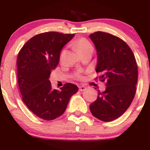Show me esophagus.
<instances>
[{
    "mask_svg": "<svg viewBox=\"0 0 150 150\" xmlns=\"http://www.w3.org/2000/svg\"><path fill=\"white\" fill-rule=\"evenodd\" d=\"M86 89V87L85 86H80L79 87V90L80 91V92H82V91H85Z\"/></svg>",
    "mask_w": 150,
    "mask_h": 150,
    "instance_id": "esophagus-1",
    "label": "esophagus"
}]
</instances>
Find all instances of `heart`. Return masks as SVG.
<instances>
[{
  "label": "heart",
  "mask_w": 150,
  "mask_h": 150,
  "mask_svg": "<svg viewBox=\"0 0 150 150\" xmlns=\"http://www.w3.org/2000/svg\"><path fill=\"white\" fill-rule=\"evenodd\" d=\"M74 46H75L77 52L80 54L85 52V51H88L89 49H92V46L91 45L90 43L85 38H81V39L77 40L74 44Z\"/></svg>",
  "instance_id": "heart-1"
}]
</instances>
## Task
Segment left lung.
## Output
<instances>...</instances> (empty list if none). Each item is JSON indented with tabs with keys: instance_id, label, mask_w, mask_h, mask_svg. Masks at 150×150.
I'll return each instance as SVG.
<instances>
[{
	"instance_id": "left-lung-1",
	"label": "left lung",
	"mask_w": 150,
	"mask_h": 150,
	"mask_svg": "<svg viewBox=\"0 0 150 150\" xmlns=\"http://www.w3.org/2000/svg\"><path fill=\"white\" fill-rule=\"evenodd\" d=\"M89 38L97 54L96 72L102 75L106 90L98 91L97 100L89 106L92 114L104 122L123 115L133 100L137 82V66L132 50L120 38L102 32L91 34Z\"/></svg>"
}]
</instances>
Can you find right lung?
<instances>
[{"mask_svg":"<svg viewBox=\"0 0 150 150\" xmlns=\"http://www.w3.org/2000/svg\"><path fill=\"white\" fill-rule=\"evenodd\" d=\"M74 36L56 32L39 34L26 42L18 53L17 74L22 101L42 119L61 116L70 97L78 91L71 83L65 84L61 90L53 89L49 80L60 61L61 49Z\"/></svg>","mask_w":150,"mask_h":150,"instance_id":"right-lung-1","label":"right lung"}]
</instances>
